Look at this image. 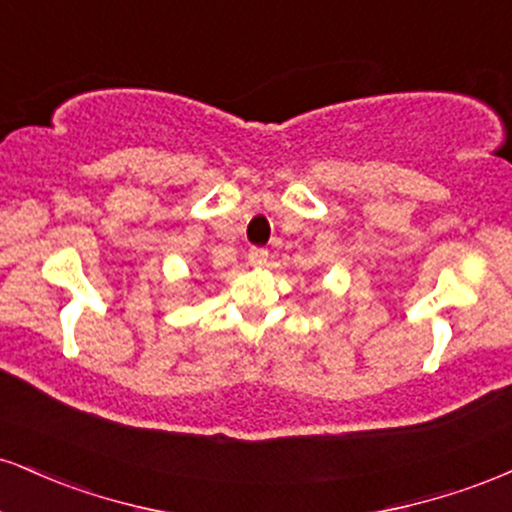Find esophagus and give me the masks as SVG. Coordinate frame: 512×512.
<instances>
[{
    "instance_id": "esophagus-1",
    "label": "esophagus",
    "mask_w": 512,
    "mask_h": 512,
    "mask_svg": "<svg viewBox=\"0 0 512 512\" xmlns=\"http://www.w3.org/2000/svg\"><path fill=\"white\" fill-rule=\"evenodd\" d=\"M248 262L252 264V267H264V264L269 262V252L264 248H252L248 252Z\"/></svg>"
}]
</instances>
